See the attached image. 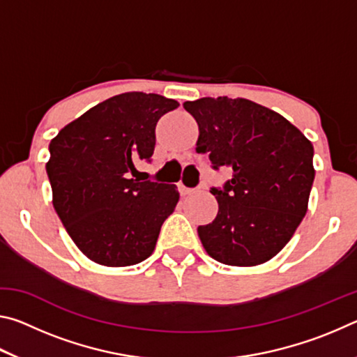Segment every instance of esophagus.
<instances>
[{"mask_svg": "<svg viewBox=\"0 0 357 357\" xmlns=\"http://www.w3.org/2000/svg\"><path fill=\"white\" fill-rule=\"evenodd\" d=\"M178 190L181 195H189V193L193 192V189H190V187H187L184 183H178Z\"/></svg>", "mask_w": 357, "mask_h": 357, "instance_id": "34e87169", "label": "esophagus"}]
</instances>
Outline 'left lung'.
I'll list each match as a JSON object with an SVG mask.
<instances>
[{
	"mask_svg": "<svg viewBox=\"0 0 357 357\" xmlns=\"http://www.w3.org/2000/svg\"><path fill=\"white\" fill-rule=\"evenodd\" d=\"M198 123L197 151L231 179L211 193L219 213L198 236L208 255L229 266H257L275 257L299 227L315 179L313 146L282 114L247 99L184 102Z\"/></svg>",
	"mask_w": 357,
	"mask_h": 357,
	"instance_id": "1",
	"label": "left lung"
}]
</instances>
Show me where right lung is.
<instances>
[{"mask_svg": "<svg viewBox=\"0 0 357 357\" xmlns=\"http://www.w3.org/2000/svg\"><path fill=\"white\" fill-rule=\"evenodd\" d=\"M178 107L159 94H118L89 108L50 142L45 168L53 208L91 261L121 268L154 252L179 192L174 184L129 176L137 172L135 160H151L157 121Z\"/></svg>", "mask_w": 357, "mask_h": 357, "instance_id": "obj_1", "label": "right lung"}]
</instances>
